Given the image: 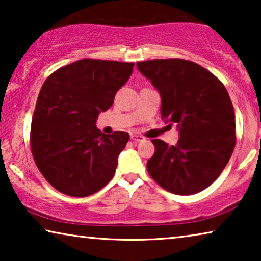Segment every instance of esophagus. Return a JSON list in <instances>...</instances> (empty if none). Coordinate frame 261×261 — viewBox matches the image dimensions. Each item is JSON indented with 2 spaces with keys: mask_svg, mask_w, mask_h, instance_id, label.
<instances>
[{
  "mask_svg": "<svg viewBox=\"0 0 261 261\" xmlns=\"http://www.w3.org/2000/svg\"><path fill=\"white\" fill-rule=\"evenodd\" d=\"M130 139L135 142H141L145 140V138L142 135H138V134H130Z\"/></svg>",
  "mask_w": 261,
  "mask_h": 261,
  "instance_id": "obj_1",
  "label": "esophagus"
}]
</instances>
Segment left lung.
<instances>
[{"instance_id": "obj_1", "label": "left lung", "mask_w": 261, "mask_h": 261, "mask_svg": "<svg viewBox=\"0 0 261 261\" xmlns=\"http://www.w3.org/2000/svg\"><path fill=\"white\" fill-rule=\"evenodd\" d=\"M140 72L162 96V119L177 123L179 140L169 146L159 139L147 171L165 190L194 195L217 179L234 151L235 114L219 78L190 60L138 62Z\"/></svg>"}]
</instances>
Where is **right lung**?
I'll use <instances>...</instances> for the list:
<instances>
[{"label": "right lung", "instance_id": "right-lung-1", "mask_svg": "<svg viewBox=\"0 0 261 261\" xmlns=\"http://www.w3.org/2000/svg\"><path fill=\"white\" fill-rule=\"evenodd\" d=\"M133 63L81 59L49 74L39 92L32 119L31 151L56 190L87 197L107 185L129 134H103L96 124L113 106Z\"/></svg>", "mask_w": 261, "mask_h": 261}]
</instances>
